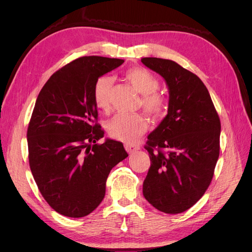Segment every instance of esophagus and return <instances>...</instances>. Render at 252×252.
Returning a JSON list of instances; mask_svg holds the SVG:
<instances>
[{
    "instance_id": "34e87169",
    "label": "esophagus",
    "mask_w": 252,
    "mask_h": 252,
    "mask_svg": "<svg viewBox=\"0 0 252 252\" xmlns=\"http://www.w3.org/2000/svg\"><path fill=\"white\" fill-rule=\"evenodd\" d=\"M125 149H126V151L128 152V154H134V152L136 151V150H139L140 149V147L139 146H136V145H132V144H126L125 145Z\"/></svg>"
}]
</instances>
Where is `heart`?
<instances>
[{
	"instance_id": "obj_1",
	"label": "heart",
	"mask_w": 252,
	"mask_h": 252,
	"mask_svg": "<svg viewBox=\"0 0 252 252\" xmlns=\"http://www.w3.org/2000/svg\"><path fill=\"white\" fill-rule=\"evenodd\" d=\"M125 77L135 90L142 94V107L149 116L162 117L167 108L166 97L158 91L159 83L150 71L142 67L130 68L125 72ZM112 79L108 75L98 78L94 86V101L96 107L107 110L110 105ZM147 123L140 114L118 113L111 118L106 128L112 139L130 143L136 140L146 130Z\"/></svg>"
}]
</instances>
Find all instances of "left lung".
Listing matches in <instances>:
<instances>
[{
  "label": "left lung",
  "instance_id": "obj_1",
  "mask_svg": "<svg viewBox=\"0 0 252 252\" xmlns=\"http://www.w3.org/2000/svg\"><path fill=\"white\" fill-rule=\"evenodd\" d=\"M141 61L163 77L169 90L168 113L145 146L151 163L143 194L158 210L175 215L192 207L210 185L220 156V122L197 75L171 60Z\"/></svg>",
  "mask_w": 252,
  "mask_h": 252
}]
</instances>
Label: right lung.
<instances>
[{"mask_svg": "<svg viewBox=\"0 0 252 252\" xmlns=\"http://www.w3.org/2000/svg\"><path fill=\"white\" fill-rule=\"evenodd\" d=\"M124 60L82 57L53 73L37 95L27 129L30 170L52 209L68 218L93 212L105 196L114 166L128 157L96 124V80Z\"/></svg>", "mask_w": 252, "mask_h": 252, "instance_id": "right-lung-1", "label": "right lung"}]
</instances>
